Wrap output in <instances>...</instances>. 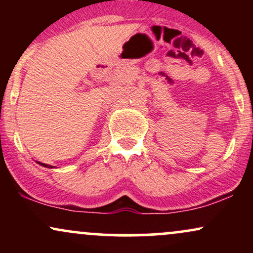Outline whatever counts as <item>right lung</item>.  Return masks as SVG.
<instances>
[{
    "label": "right lung",
    "instance_id": "add662e5",
    "mask_svg": "<svg viewBox=\"0 0 253 253\" xmlns=\"http://www.w3.org/2000/svg\"><path fill=\"white\" fill-rule=\"evenodd\" d=\"M38 164L39 165H42V167H45V168H50V169H52V168H54V167H52V165H47V164H43V163H42V162H37Z\"/></svg>",
    "mask_w": 253,
    "mask_h": 253
}]
</instances>
